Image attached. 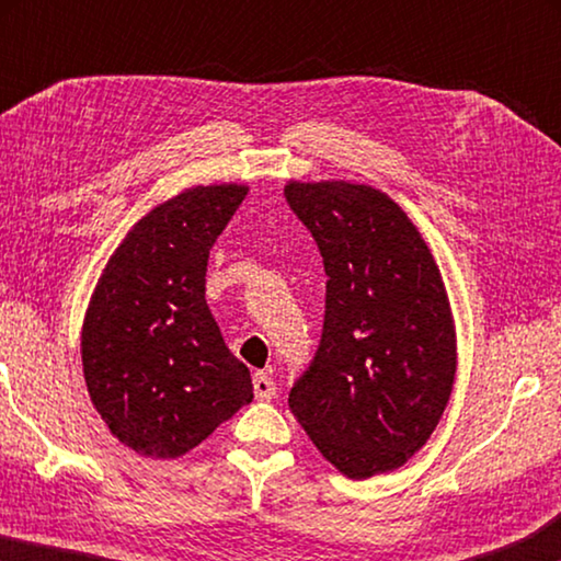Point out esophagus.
Here are the masks:
<instances>
[{
  "instance_id": "1",
  "label": "esophagus",
  "mask_w": 561,
  "mask_h": 561,
  "mask_svg": "<svg viewBox=\"0 0 561 561\" xmlns=\"http://www.w3.org/2000/svg\"><path fill=\"white\" fill-rule=\"evenodd\" d=\"M254 396L260 398V401H270V398L277 396V383L272 381L270 376L264 374H254Z\"/></svg>"
}]
</instances>
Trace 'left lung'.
<instances>
[{"instance_id":"8db88e82","label":"left lung","mask_w":561,"mask_h":561,"mask_svg":"<svg viewBox=\"0 0 561 561\" xmlns=\"http://www.w3.org/2000/svg\"><path fill=\"white\" fill-rule=\"evenodd\" d=\"M284 195L329 277L321 344L289 411L341 474L391 472L428 443L453 393L458 339L440 270L381 190L289 180Z\"/></svg>"}]
</instances>
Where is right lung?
<instances>
[{
    "instance_id": "right-lung-1",
    "label": "right lung",
    "mask_w": 561,
    "mask_h": 561,
    "mask_svg": "<svg viewBox=\"0 0 561 561\" xmlns=\"http://www.w3.org/2000/svg\"><path fill=\"white\" fill-rule=\"evenodd\" d=\"M247 185H195L130 227L103 267L81 329L83 378L111 435L173 460L252 401L250 368L205 301L217 237Z\"/></svg>"
}]
</instances>
